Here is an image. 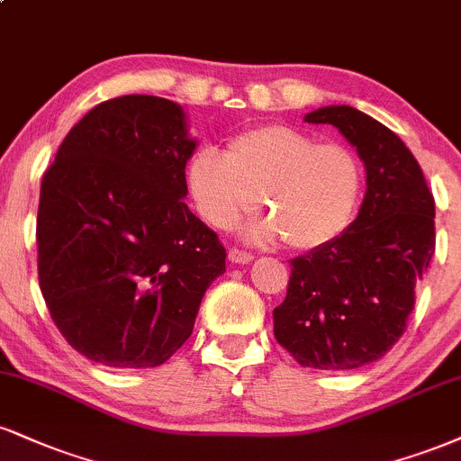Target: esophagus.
<instances>
[{"instance_id":"esophagus-1","label":"esophagus","mask_w":461,"mask_h":461,"mask_svg":"<svg viewBox=\"0 0 461 461\" xmlns=\"http://www.w3.org/2000/svg\"><path fill=\"white\" fill-rule=\"evenodd\" d=\"M230 259L234 264H249L253 259V253L251 251H245V249L231 247L230 249Z\"/></svg>"}]
</instances>
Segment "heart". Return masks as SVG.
Here are the masks:
<instances>
[{
    "label": "heart",
    "mask_w": 461,
    "mask_h": 461,
    "mask_svg": "<svg viewBox=\"0 0 461 461\" xmlns=\"http://www.w3.org/2000/svg\"><path fill=\"white\" fill-rule=\"evenodd\" d=\"M186 188L197 214L216 230L234 227L262 202L270 216L251 225L255 240L285 238L298 251H318L357 219L365 167L343 143H318L294 126L266 124L230 137L225 154L199 148L186 165Z\"/></svg>",
    "instance_id": "heart-1"
}]
</instances>
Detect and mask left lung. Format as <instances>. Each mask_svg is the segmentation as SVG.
Listing matches in <instances>:
<instances>
[{
	"instance_id": "obj_1",
	"label": "left lung",
	"mask_w": 461,
	"mask_h": 461,
	"mask_svg": "<svg viewBox=\"0 0 461 461\" xmlns=\"http://www.w3.org/2000/svg\"><path fill=\"white\" fill-rule=\"evenodd\" d=\"M357 148L367 193L350 230L292 259L275 339L313 369H357L384 357L406 330L414 287L436 251L434 195L419 160L378 120L339 104L304 115Z\"/></svg>"
}]
</instances>
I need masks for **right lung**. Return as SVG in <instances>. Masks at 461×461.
I'll use <instances>...</instances> for the list:
<instances>
[{"label": "right lung", "mask_w": 461, "mask_h": 461, "mask_svg": "<svg viewBox=\"0 0 461 461\" xmlns=\"http://www.w3.org/2000/svg\"><path fill=\"white\" fill-rule=\"evenodd\" d=\"M195 141L167 98L129 94L87 111L44 171L38 281L77 352L157 367L191 337L225 247L182 197Z\"/></svg>", "instance_id": "obj_1"}]
</instances>
